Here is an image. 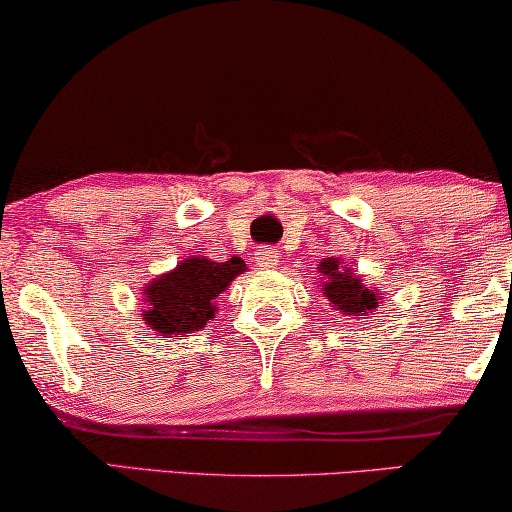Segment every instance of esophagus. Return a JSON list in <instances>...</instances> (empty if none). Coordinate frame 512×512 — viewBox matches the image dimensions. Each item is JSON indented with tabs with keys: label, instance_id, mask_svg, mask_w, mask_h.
<instances>
[{
	"label": "esophagus",
	"instance_id": "1",
	"mask_svg": "<svg viewBox=\"0 0 512 512\" xmlns=\"http://www.w3.org/2000/svg\"><path fill=\"white\" fill-rule=\"evenodd\" d=\"M254 258H256L258 268H277L279 265V254L270 247H258L254 251Z\"/></svg>",
	"mask_w": 512,
	"mask_h": 512
}]
</instances>
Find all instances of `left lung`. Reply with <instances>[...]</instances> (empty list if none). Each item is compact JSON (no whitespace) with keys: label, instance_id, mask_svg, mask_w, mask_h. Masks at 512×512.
<instances>
[{"label":"left lung","instance_id":"obj_1","mask_svg":"<svg viewBox=\"0 0 512 512\" xmlns=\"http://www.w3.org/2000/svg\"><path fill=\"white\" fill-rule=\"evenodd\" d=\"M317 270L321 272V293L333 310L352 319H366L380 307L382 293L375 286L363 284L356 270L342 265L340 258H324Z\"/></svg>","mask_w":512,"mask_h":512}]
</instances>
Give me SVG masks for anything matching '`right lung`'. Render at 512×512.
<instances>
[{
	"label": "right lung",
	"mask_w": 512,
	"mask_h": 512,
	"mask_svg": "<svg viewBox=\"0 0 512 512\" xmlns=\"http://www.w3.org/2000/svg\"><path fill=\"white\" fill-rule=\"evenodd\" d=\"M242 272H247V263L240 256L223 263L207 256L184 258L177 268L142 286L144 324L165 338L179 340L186 333L200 331L219 312L216 298Z\"/></svg>",
	"instance_id": "right-lung-1"
}]
</instances>
